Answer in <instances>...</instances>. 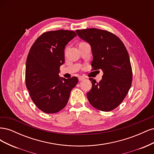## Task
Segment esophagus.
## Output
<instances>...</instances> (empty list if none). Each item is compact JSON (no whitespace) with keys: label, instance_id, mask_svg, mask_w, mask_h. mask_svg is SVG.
<instances>
[{"label":"esophagus","instance_id":"1","mask_svg":"<svg viewBox=\"0 0 154 154\" xmlns=\"http://www.w3.org/2000/svg\"><path fill=\"white\" fill-rule=\"evenodd\" d=\"M85 79V78L83 77V76H80L78 77V80H79V81H82V80H83Z\"/></svg>","mask_w":154,"mask_h":154}]
</instances>
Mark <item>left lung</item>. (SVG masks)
I'll return each mask as SVG.
<instances>
[{
  "label": "left lung",
  "instance_id": "left-lung-1",
  "mask_svg": "<svg viewBox=\"0 0 154 154\" xmlns=\"http://www.w3.org/2000/svg\"><path fill=\"white\" fill-rule=\"evenodd\" d=\"M76 31L91 46L92 71L101 69L103 72L100 82L89 79L92 88L87 93L88 100L97 110H112L122 103L132 85V70L128 51L119 37L108 31L90 28Z\"/></svg>",
  "mask_w": 154,
  "mask_h": 154
}]
</instances>
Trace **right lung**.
<instances>
[{
	"mask_svg": "<svg viewBox=\"0 0 154 154\" xmlns=\"http://www.w3.org/2000/svg\"><path fill=\"white\" fill-rule=\"evenodd\" d=\"M76 35L73 31L63 29L45 32L32 45L27 55L26 87L35 105L45 113L63 109L78 82L76 76L66 79L58 75L64 63L66 45Z\"/></svg>",
	"mask_w": 154,
	"mask_h": 154,
	"instance_id": "obj_1",
	"label": "right lung"
}]
</instances>
